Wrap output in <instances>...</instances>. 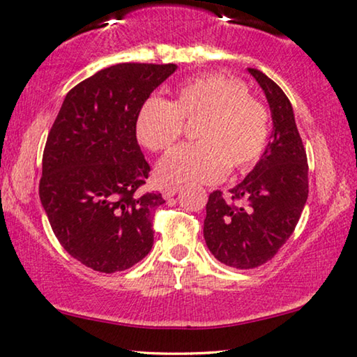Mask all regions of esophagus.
<instances>
[{"label":"esophagus","mask_w":357,"mask_h":357,"mask_svg":"<svg viewBox=\"0 0 357 357\" xmlns=\"http://www.w3.org/2000/svg\"><path fill=\"white\" fill-rule=\"evenodd\" d=\"M179 189H181L179 185H169V188H165V189H163V197H165V199H172V197H174V195L178 194Z\"/></svg>","instance_id":"esophagus-1"}]
</instances>
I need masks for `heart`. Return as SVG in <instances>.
Listing matches in <instances>:
<instances>
[{"label": "heart", "instance_id": "heart-1", "mask_svg": "<svg viewBox=\"0 0 357 357\" xmlns=\"http://www.w3.org/2000/svg\"><path fill=\"white\" fill-rule=\"evenodd\" d=\"M195 144L181 145L157 167L167 184L213 183L228 167L245 172L262 157L268 140V114L241 80L205 74L179 85L173 102L150 97L135 116V135L152 152H167L183 134V121H195Z\"/></svg>", "mask_w": 357, "mask_h": 357}]
</instances>
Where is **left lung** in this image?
Listing matches in <instances>:
<instances>
[{"instance_id":"left-lung-1","label":"left lung","mask_w":357,"mask_h":357,"mask_svg":"<svg viewBox=\"0 0 357 357\" xmlns=\"http://www.w3.org/2000/svg\"><path fill=\"white\" fill-rule=\"evenodd\" d=\"M262 87L272 112L273 130L252 172L229 189L210 194L204 238L220 262L239 270L268 262L299 222L307 200V157L283 90L262 71L248 68ZM243 202V206L237 200Z\"/></svg>"}]
</instances>
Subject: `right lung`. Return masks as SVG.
Masks as SVG:
<instances>
[{
	"mask_svg": "<svg viewBox=\"0 0 357 357\" xmlns=\"http://www.w3.org/2000/svg\"><path fill=\"white\" fill-rule=\"evenodd\" d=\"M176 64L121 63L71 89L43 152L40 200L59 243L85 267L123 272L153 245L162 194L137 190L150 167L135 116Z\"/></svg>",
	"mask_w": 357,
	"mask_h": 357,
	"instance_id": "add662e5",
	"label": "right lung"
}]
</instances>
